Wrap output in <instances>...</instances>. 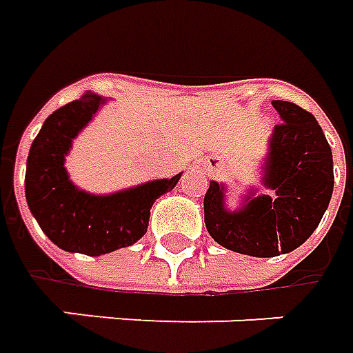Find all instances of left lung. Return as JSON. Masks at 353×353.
I'll return each instance as SVG.
<instances>
[{"instance_id": "1", "label": "left lung", "mask_w": 353, "mask_h": 353, "mask_svg": "<svg viewBox=\"0 0 353 353\" xmlns=\"http://www.w3.org/2000/svg\"><path fill=\"white\" fill-rule=\"evenodd\" d=\"M280 125L268 139L263 177L268 195L251 187L241 207H226V185L210 181L205 224L212 239L251 257H278L305 243L328 208L332 150L317 119L294 102L272 100Z\"/></svg>"}]
</instances>
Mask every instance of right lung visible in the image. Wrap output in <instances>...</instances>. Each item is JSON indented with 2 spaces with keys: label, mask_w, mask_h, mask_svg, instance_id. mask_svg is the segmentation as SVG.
Here are the masks:
<instances>
[{
  "label": "right lung",
  "mask_w": 353,
  "mask_h": 353,
  "mask_svg": "<svg viewBox=\"0 0 353 353\" xmlns=\"http://www.w3.org/2000/svg\"><path fill=\"white\" fill-rule=\"evenodd\" d=\"M106 98L86 92L44 121L26 158L25 195L38 226L59 249L90 257L137 243L146 234L150 208L181 174L152 179L110 195H94L69 179L65 157Z\"/></svg>",
  "instance_id": "add662e5"
}]
</instances>
